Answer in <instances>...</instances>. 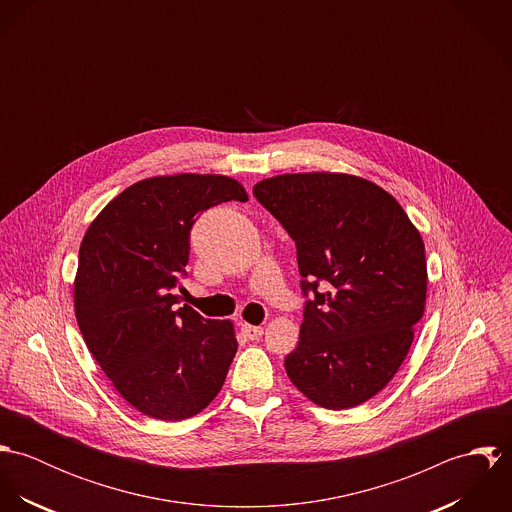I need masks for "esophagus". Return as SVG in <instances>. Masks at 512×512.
Returning a JSON list of instances; mask_svg holds the SVG:
<instances>
[{
	"mask_svg": "<svg viewBox=\"0 0 512 512\" xmlns=\"http://www.w3.org/2000/svg\"><path fill=\"white\" fill-rule=\"evenodd\" d=\"M240 331H242V335H244L246 339H250V341L260 339V337H262V333H264V329H262V327H258V325H250V323H242Z\"/></svg>",
	"mask_w": 512,
	"mask_h": 512,
	"instance_id": "1",
	"label": "esophagus"
}]
</instances>
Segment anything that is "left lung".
Listing matches in <instances>:
<instances>
[{"label": "left lung", "instance_id": "1", "mask_svg": "<svg viewBox=\"0 0 512 512\" xmlns=\"http://www.w3.org/2000/svg\"><path fill=\"white\" fill-rule=\"evenodd\" d=\"M254 197L295 240L305 303L284 361L293 386L329 410L376 396L404 363L428 292L426 248L376 183L333 171L284 173Z\"/></svg>", "mask_w": 512, "mask_h": 512}]
</instances>
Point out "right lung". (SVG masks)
Segmentation results:
<instances>
[{
	"mask_svg": "<svg viewBox=\"0 0 512 512\" xmlns=\"http://www.w3.org/2000/svg\"><path fill=\"white\" fill-rule=\"evenodd\" d=\"M248 201L232 177H147L114 197L86 228L74 276L82 339L120 396L163 422L191 418L219 394L238 341L230 319L179 307L195 219Z\"/></svg>",
	"mask_w": 512,
	"mask_h": 512,
	"instance_id": "add662e5",
	"label": "right lung"
}]
</instances>
